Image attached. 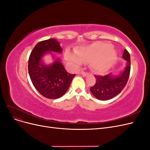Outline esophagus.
Instances as JSON below:
<instances>
[{
  "label": "esophagus",
  "instance_id": "1",
  "mask_svg": "<svg viewBox=\"0 0 150 150\" xmlns=\"http://www.w3.org/2000/svg\"><path fill=\"white\" fill-rule=\"evenodd\" d=\"M80 74H81L82 76H84V77H86V76H87L88 75V73H87V72H84V71H82L80 73Z\"/></svg>",
  "mask_w": 150,
  "mask_h": 150
}]
</instances>
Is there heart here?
I'll return each instance as SVG.
<instances>
[{"label":"heart","mask_w":150,"mask_h":150,"mask_svg":"<svg viewBox=\"0 0 150 150\" xmlns=\"http://www.w3.org/2000/svg\"><path fill=\"white\" fill-rule=\"evenodd\" d=\"M108 43H98L85 47L80 51H76L75 54L67 51L66 57L68 61L71 62L74 66H79L82 61L86 62L91 59L97 54L107 49L99 56L94 58L91 61L92 69L96 72H103L108 69L116 59L117 53L116 50ZM110 48V49L108 48ZM108 49V50L107 49Z\"/></svg>","instance_id":"1"}]
</instances>
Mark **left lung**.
<instances>
[{
    "label": "left lung",
    "instance_id": "8db88e82",
    "mask_svg": "<svg viewBox=\"0 0 150 150\" xmlns=\"http://www.w3.org/2000/svg\"><path fill=\"white\" fill-rule=\"evenodd\" d=\"M122 59L127 61L124 70L118 74L110 73L105 76H94L96 83L90 88L94 96L101 101H106L115 97L123 89L128 80L130 73V55L126 49L122 54Z\"/></svg>",
    "mask_w": 150,
    "mask_h": 150
}]
</instances>
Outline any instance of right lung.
I'll list each match as a JSON object with an SVG mask.
<instances>
[{"mask_svg": "<svg viewBox=\"0 0 150 150\" xmlns=\"http://www.w3.org/2000/svg\"><path fill=\"white\" fill-rule=\"evenodd\" d=\"M60 43L55 39H50L38 42L31 52L29 59L28 71L35 88L45 98L57 99L64 95L69 89L76 74L66 71L59 58L51 64H46L43 57L52 52L61 53Z\"/></svg>", "mask_w": 150, "mask_h": 150, "instance_id": "1", "label": "right lung"}]
</instances>
